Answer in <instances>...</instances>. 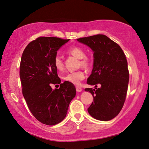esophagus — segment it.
Here are the masks:
<instances>
[{
	"label": "esophagus",
	"mask_w": 149,
	"mask_h": 149,
	"mask_svg": "<svg viewBox=\"0 0 149 149\" xmlns=\"http://www.w3.org/2000/svg\"><path fill=\"white\" fill-rule=\"evenodd\" d=\"M81 90H82L81 88L78 87V86H77V87H76V91H77V92H81Z\"/></svg>",
	"instance_id": "obj_1"
}]
</instances>
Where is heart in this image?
I'll list each match as a JSON object with an SVG mask.
<instances>
[{"label":"heart","instance_id":"1","mask_svg":"<svg viewBox=\"0 0 149 149\" xmlns=\"http://www.w3.org/2000/svg\"><path fill=\"white\" fill-rule=\"evenodd\" d=\"M69 54L73 55L76 58L80 59L79 61V66L86 69H89L92 67L93 64V59L90 56L86 55L85 51L83 48L79 46H74L68 50ZM55 68L59 71H62L63 69V62L61 57L59 55H56L53 61ZM85 78V73L84 71L79 70L77 72L68 73L63 77L64 80L70 82L74 85H79L81 81Z\"/></svg>","mask_w":149,"mask_h":149}]
</instances>
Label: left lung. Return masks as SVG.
Returning a JSON list of instances; mask_svg holds the SVG:
<instances>
[{
    "instance_id": "obj_1",
    "label": "left lung",
    "mask_w": 149,
    "mask_h": 149,
    "mask_svg": "<svg viewBox=\"0 0 149 149\" xmlns=\"http://www.w3.org/2000/svg\"><path fill=\"white\" fill-rule=\"evenodd\" d=\"M94 52V65L87 84L96 90L86 88L94 100L88 111L95 119L110 120L123 108L127 93L129 72L126 55L120 47L104 35L77 39ZM101 88H97V84Z\"/></svg>"
}]
</instances>
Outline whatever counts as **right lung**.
I'll list each match as a JSON object with an SVG mask.
<instances>
[{
	"instance_id": "1",
	"label": "right lung",
	"mask_w": 149,
	"mask_h": 149,
	"mask_svg": "<svg viewBox=\"0 0 149 149\" xmlns=\"http://www.w3.org/2000/svg\"><path fill=\"white\" fill-rule=\"evenodd\" d=\"M69 41L38 37L28 44L21 57L19 74L23 95L32 114L46 125H55L65 118L76 94L74 84L66 81L61 84L53 64L57 50ZM52 84H60L61 87L53 90Z\"/></svg>"
}]
</instances>
